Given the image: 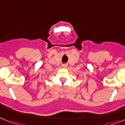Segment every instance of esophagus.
<instances>
[{
  "label": "esophagus",
  "mask_w": 125,
  "mask_h": 125,
  "mask_svg": "<svg viewBox=\"0 0 125 125\" xmlns=\"http://www.w3.org/2000/svg\"><path fill=\"white\" fill-rule=\"evenodd\" d=\"M67 66H68L67 64H63V65H62V66L63 67V68H66V67H67Z\"/></svg>",
  "instance_id": "1"
}]
</instances>
